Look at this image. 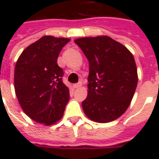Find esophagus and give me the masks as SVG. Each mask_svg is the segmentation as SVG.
Returning a JSON list of instances; mask_svg holds the SVG:
<instances>
[{
    "instance_id": "obj_1",
    "label": "esophagus",
    "mask_w": 159,
    "mask_h": 159,
    "mask_svg": "<svg viewBox=\"0 0 159 159\" xmlns=\"http://www.w3.org/2000/svg\"><path fill=\"white\" fill-rule=\"evenodd\" d=\"M81 86H82V83H75V84L73 85V88H74V89H78V88H80Z\"/></svg>"
}]
</instances>
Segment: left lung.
Instances as JSON below:
<instances>
[{
	"label": "left lung",
	"mask_w": 159,
	"mask_h": 159,
	"mask_svg": "<svg viewBox=\"0 0 159 159\" xmlns=\"http://www.w3.org/2000/svg\"><path fill=\"white\" fill-rule=\"evenodd\" d=\"M89 64L88 96L82 102L89 119L109 123L129 107L136 89L138 75L133 54L107 36L76 39Z\"/></svg>",
	"instance_id": "obj_1"
}]
</instances>
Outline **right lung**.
I'll return each mask as SVG.
<instances>
[{
	"instance_id": "1",
	"label": "right lung",
	"mask_w": 159,
	"mask_h": 159,
	"mask_svg": "<svg viewBox=\"0 0 159 159\" xmlns=\"http://www.w3.org/2000/svg\"><path fill=\"white\" fill-rule=\"evenodd\" d=\"M69 38L42 36L28 46L14 70L16 96L25 113L37 123L50 125L62 118L70 99L57 59Z\"/></svg>"
}]
</instances>
